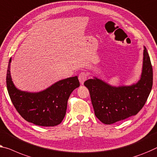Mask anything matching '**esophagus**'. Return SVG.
<instances>
[{"label":"esophagus","instance_id":"esophagus-1","mask_svg":"<svg viewBox=\"0 0 157 157\" xmlns=\"http://www.w3.org/2000/svg\"><path fill=\"white\" fill-rule=\"evenodd\" d=\"M86 78H87V74H86V72H82L81 73H79L78 79H79V82L81 83V85H83L84 82H85V81L86 79Z\"/></svg>","mask_w":157,"mask_h":157}]
</instances>
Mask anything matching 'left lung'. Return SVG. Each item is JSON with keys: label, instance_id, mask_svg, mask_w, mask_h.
Segmentation results:
<instances>
[{"label": "left lung", "instance_id": "8db88e82", "mask_svg": "<svg viewBox=\"0 0 157 157\" xmlns=\"http://www.w3.org/2000/svg\"><path fill=\"white\" fill-rule=\"evenodd\" d=\"M152 84V66L144 46L142 74L136 84L114 86L94 77L84 85L90 91L95 116L103 123L110 125L136 115L145 104Z\"/></svg>", "mask_w": 157, "mask_h": 157}]
</instances>
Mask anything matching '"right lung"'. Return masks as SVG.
Segmentation results:
<instances>
[{"instance_id": "obj_1", "label": "right lung", "mask_w": 157, "mask_h": 157, "mask_svg": "<svg viewBox=\"0 0 157 157\" xmlns=\"http://www.w3.org/2000/svg\"><path fill=\"white\" fill-rule=\"evenodd\" d=\"M9 60L6 85L12 102L25 120L34 125L53 127L62 122L67 100L72 91L79 86L78 76L60 80L39 92H28L15 87L10 75Z\"/></svg>"}]
</instances>
